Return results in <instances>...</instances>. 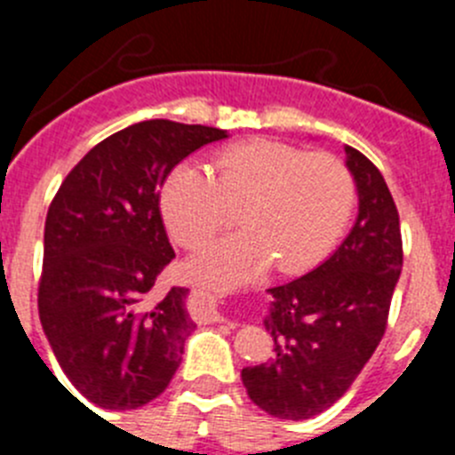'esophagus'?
<instances>
[{
  "label": "esophagus",
  "mask_w": 455,
  "mask_h": 455,
  "mask_svg": "<svg viewBox=\"0 0 455 455\" xmlns=\"http://www.w3.org/2000/svg\"><path fill=\"white\" fill-rule=\"evenodd\" d=\"M207 299L212 300V303H216V300H219V299H214V296H212V293H207ZM214 319H219V316H214Z\"/></svg>",
  "instance_id": "34e87169"
}]
</instances>
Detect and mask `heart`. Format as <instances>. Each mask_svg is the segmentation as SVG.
<instances>
[{"label":"heart","instance_id":"obj_1","mask_svg":"<svg viewBox=\"0 0 455 455\" xmlns=\"http://www.w3.org/2000/svg\"><path fill=\"white\" fill-rule=\"evenodd\" d=\"M355 184L339 159L257 139L220 152L214 178L184 162L168 172L159 207L182 248L203 246L239 219L243 230L209 243L188 262L196 280L230 289L277 271L315 267L351 219Z\"/></svg>","mask_w":455,"mask_h":455}]
</instances>
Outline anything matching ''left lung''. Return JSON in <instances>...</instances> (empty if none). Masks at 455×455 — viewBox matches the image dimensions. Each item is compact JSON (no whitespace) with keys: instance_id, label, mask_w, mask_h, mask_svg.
Listing matches in <instances>:
<instances>
[{"instance_id":"8db88e82","label":"left lung","mask_w":455,"mask_h":455,"mask_svg":"<svg viewBox=\"0 0 455 455\" xmlns=\"http://www.w3.org/2000/svg\"><path fill=\"white\" fill-rule=\"evenodd\" d=\"M344 150L355 225L323 264L268 289L273 357L241 369L252 403L277 419H309L344 396L383 339L403 267L399 212L383 175L363 152Z\"/></svg>"}]
</instances>
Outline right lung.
Listing matches in <instances>:
<instances>
[{
	"label": "right lung",
	"mask_w": 455,
	"mask_h": 455,
	"mask_svg": "<svg viewBox=\"0 0 455 455\" xmlns=\"http://www.w3.org/2000/svg\"><path fill=\"white\" fill-rule=\"evenodd\" d=\"M220 139L228 132L204 124H130L92 148L52 200L40 323L72 387L98 408L150 403L182 363L196 328L188 289L150 293L175 257L159 188L184 156Z\"/></svg>",
	"instance_id": "1"
}]
</instances>
